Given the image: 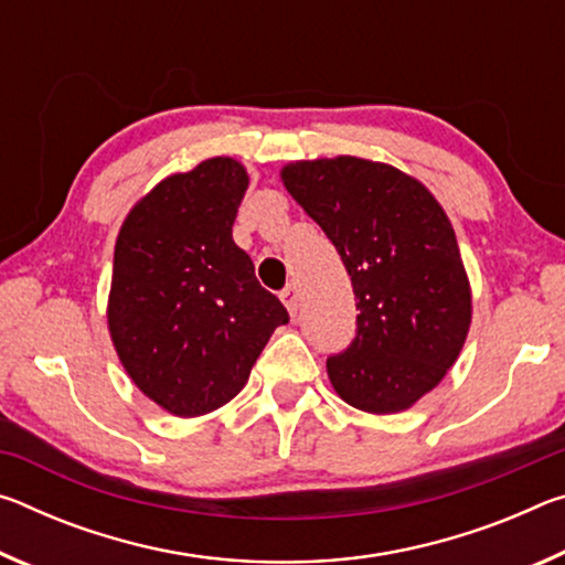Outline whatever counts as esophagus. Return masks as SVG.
Instances as JSON below:
<instances>
[{"label": "esophagus", "mask_w": 565, "mask_h": 565, "mask_svg": "<svg viewBox=\"0 0 565 565\" xmlns=\"http://www.w3.org/2000/svg\"><path fill=\"white\" fill-rule=\"evenodd\" d=\"M281 301L286 309H289L291 317H296V311H299V289H296V284L286 286V289L281 291Z\"/></svg>", "instance_id": "34e87169"}]
</instances>
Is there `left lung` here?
<instances>
[{
	"label": "left lung",
	"instance_id": "8db88e82",
	"mask_svg": "<svg viewBox=\"0 0 565 565\" xmlns=\"http://www.w3.org/2000/svg\"><path fill=\"white\" fill-rule=\"evenodd\" d=\"M281 181L337 246L356 294V339L327 361L331 386L366 414H398L461 353L473 296L444 206L384 161H291Z\"/></svg>",
	"mask_w": 565,
	"mask_h": 565
}]
</instances>
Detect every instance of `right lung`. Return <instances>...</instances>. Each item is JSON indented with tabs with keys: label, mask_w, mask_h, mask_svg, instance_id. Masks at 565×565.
<instances>
[{
	"label": "right lung",
	"mask_w": 565,
	"mask_h": 565,
	"mask_svg": "<svg viewBox=\"0 0 565 565\" xmlns=\"http://www.w3.org/2000/svg\"><path fill=\"white\" fill-rule=\"evenodd\" d=\"M246 189L242 161L204 159L161 179L119 228L109 337L134 386L171 416L196 418L228 404L274 329L289 321L234 244Z\"/></svg>",
	"instance_id": "obj_1"
}]
</instances>
